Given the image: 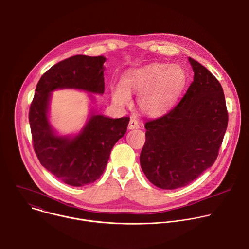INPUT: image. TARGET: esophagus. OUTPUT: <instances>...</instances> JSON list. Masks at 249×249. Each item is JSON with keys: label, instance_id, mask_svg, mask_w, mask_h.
Segmentation results:
<instances>
[{"label": "esophagus", "instance_id": "obj_1", "mask_svg": "<svg viewBox=\"0 0 249 249\" xmlns=\"http://www.w3.org/2000/svg\"><path fill=\"white\" fill-rule=\"evenodd\" d=\"M128 128H129L130 130L138 129V128H140V124H139V122H138L136 119L131 118V119H130V122H129V125H128Z\"/></svg>", "mask_w": 249, "mask_h": 249}]
</instances>
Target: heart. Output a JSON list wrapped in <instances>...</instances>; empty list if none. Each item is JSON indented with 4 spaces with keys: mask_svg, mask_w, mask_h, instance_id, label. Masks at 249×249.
Returning <instances> with one entry per match:
<instances>
[{
    "mask_svg": "<svg viewBox=\"0 0 249 249\" xmlns=\"http://www.w3.org/2000/svg\"><path fill=\"white\" fill-rule=\"evenodd\" d=\"M186 83L187 74L181 66L152 63L127 71L112 96L115 102L125 104L130 101L131 92L140 94V109L150 116H160L178 100Z\"/></svg>",
    "mask_w": 249,
    "mask_h": 249,
    "instance_id": "obj_1",
    "label": "heart"
}]
</instances>
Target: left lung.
<instances>
[{"label":"left lung","instance_id":"left-lung-1","mask_svg":"<svg viewBox=\"0 0 249 249\" xmlns=\"http://www.w3.org/2000/svg\"><path fill=\"white\" fill-rule=\"evenodd\" d=\"M188 60L194 80L186 93L169 112L145 124L141 167L161 189L186 186L214 164L228 127L220 82L200 63Z\"/></svg>","mask_w":249,"mask_h":249}]
</instances>
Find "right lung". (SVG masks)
Returning <instances> with one entry per match:
<instances>
[{
    "label": "right lung",
    "mask_w": 249,
    "mask_h": 249,
    "mask_svg": "<svg viewBox=\"0 0 249 249\" xmlns=\"http://www.w3.org/2000/svg\"><path fill=\"white\" fill-rule=\"evenodd\" d=\"M104 62L102 56L76 55L55 64L40 78L30 104L28 119L34 152L48 171L71 186H84L99 178L130 118L93 114L75 138L57 136L47 118L50 92L78 89L102 94Z\"/></svg>",
    "instance_id": "1"
}]
</instances>
